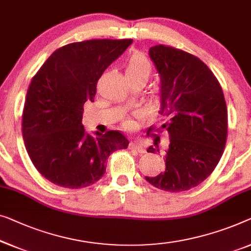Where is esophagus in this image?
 Masks as SVG:
<instances>
[{"label":"esophagus","instance_id":"34e87169","mask_svg":"<svg viewBox=\"0 0 251 251\" xmlns=\"http://www.w3.org/2000/svg\"><path fill=\"white\" fill-rule=\"evenodd\" d=\"M130 150H133L138 152H145V147L141 145L140 143H138V141H132L131 144H130Z\"/></svg>","mask_w":251,"mask_h":251}]
</instances>
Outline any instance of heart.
<instances>
[{
    "instance_id": "heart-1",
    "label": "heart",
    "mask_w": 251,
    "mask_h": 251,
    "mask_svg": "<svg viewBox=\"0 0 251 251\" xmlns=\"http://www.w3.org/2000/svg\"><path fill=\"white\" fill-rule=\"evenodd\" d=\"M151 72V63L147 59L141 55L133 56L126 68V77L130 80H146L150 78ZM126 126H131L132 123L130 121L126 122Z\"/></svg>"
}]
</instances>
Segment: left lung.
Returning <instances> with one entry per match:
<instances>
[{
    "instance_id": "obj_1",
    "label": "left lung",
    "mask_w": 251,
    "mask_h": 251,
    "mask_svg": "<svg viewBox=\"0 0 251 251\" xmlns=\"http://www.w3.org/2000/svg\"><path fill=\"white\" fill-rule=\"evenodd\" d=\"M161 79V113L168 131L165 171L146 176L170 192L186 191L207 179L222 157L227 134V110L222 87L197 56L165 45L150 49ZM148 152H159L158 144Z\"/></svg>"
}]
</instances>
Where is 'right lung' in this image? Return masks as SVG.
I'll use <instances>...</instances> for the list:
<instances>
[{"mask_svg": "<svg viewBox=\"0 0 251 251\" xmlns=\"http://www.w3.org/2000/svg\"><path fill=\"white\" fill-rule=\"evenodd\" d=\"M132 39H92L56 50L29 85L23 113V137L32 164L56 186L95 183L112 152L128 148L120 131L87 133L83 105L94 101L97 81Z\"/></svg>", "mask_w": 251, "mask_h": 251, "instance_id": "right-lung-1", "label": "right lung"}]
</instances>
